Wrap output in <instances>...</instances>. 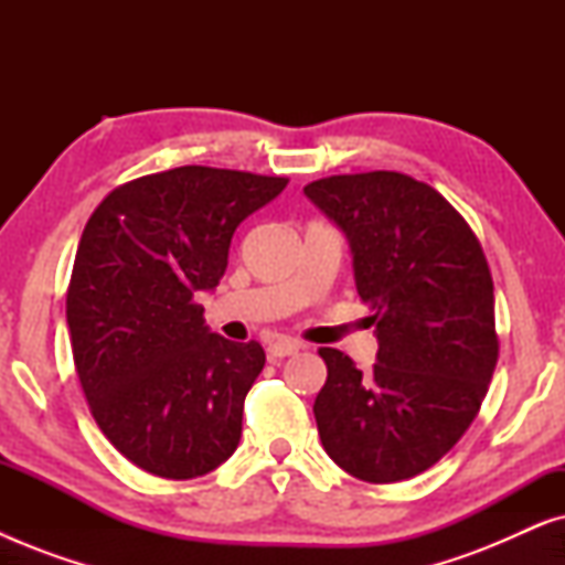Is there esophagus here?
I'll list each match as a JSON object with an SVG mask.
<instances>
[{
    "instance_id": "1",
    "label": "esophagus",
    "mask_w": 565,
    "mask_h": 565,
    "mask_svg": "<svg viewBox=\"0 0 565 565\" xmlns=\"http://www.w3.org/2000/svg\"><path fill=\"white\" fill-rule=\"evenodd\" d=\"M298 350H303V344L300 342H292V339H275V342H269L267 347V358L280 360V358H288V354H296Z\"/></svg>"
}]
</instances>
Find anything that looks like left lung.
I'll use <instances>...</instances> for the list:
<instances>
[{
  "mask_svg": "<svg viewBox=\"0 0 565 565\" xmlns=\"http://www.w3.org/2000/svg\"><path fill=\"white\" fill-rule=\"evenodd\" d=\"M303 192L350 238L377 337L367 373L319 350L321 445L360 481H406L445 458L481 412L499 360L489 262L468 221L408 174H334Z\"/></svg>",
  "mask_w": 565,
  "mask_h": 565,
  "instance_id": "left-lung-1",
  "label": "left lung"
}]
</instances>
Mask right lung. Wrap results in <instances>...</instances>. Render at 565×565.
I'll return each mask as SVG.
<instances>
[{
    "label": "right lung",
    "instance_id": "add662e5",
    "mask_svg": "<svg viewBox=\"0 0 565 565\" xmlns=\"http://www.w3.org/2000/svg\"><path fill=\"white\" fill-rule=\"evenodd\" d=\"M288 177L177 167L115 188L89 215L66 290L74 367L97 427L146 473H211L242 439L259 342L207 331L195 296L226 273L231 236Z\"/></svg>",
    "mask_w": 565,
    "mask_h": 565
}]
</instances>
